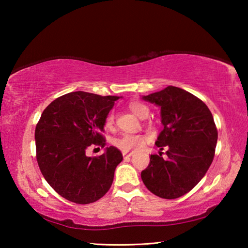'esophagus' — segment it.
<instances>
[{"mask_svg":"<svg viewBox=\"0 0 248 248\" xmlns=\"http://www.w3.org/2000/svg\"><path fill=\"white\" fill-rule=\"evenodd\" d=\"M123 155H124V158H129V157L132 156L133 153L132 152H123Z\"/></svg>","mask_w":248,"mask_h":248,"instance_id":"34e87169","label":"esophagus"}]
</instances>
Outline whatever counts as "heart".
Here are the masks:
<instances>
[{"mask_svg": "<svg viewBox=\"0 0 248 248\" xmlns=\"http://www.w3.org/2000/svg\"><path fill=\"white\" fill-rule=\"evenodd\" d=\"M129 109L133 111L137 116L144 118L148 115L149 109L144 104H142L139 100H132L128 105ZM115 124V114L114 111H110L105 118V127L110 129ZM148 142V138L143 134H131L124 133L123 136L116 138L112 141V143L117 149L123 151V152H132V151L141 150Z\"/></svg>", "mask_w": 248, "mask_h": 248, "instance_id": "obj_1", "label": "heart"}]
</instances>
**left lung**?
Here are the masks:
<instances>
[{"label": "left lung", "instance_id": "obj_1", "mask_svg": "<svg viewBox=\"0 0 248 248\" xmlns=\"http://www.w3.org/2000/svg\"><path fill=\"white\" fill-rule=\"evenodd\" d=\"M161 107L162 123L156 146L167 149L150 156V164L141 171L145 187L164 199L179 198L189 192L207 173L213 161L217 129L200 98L175 86L144 96Z\"/></svg>", "mask_w": 248, "mask_h": 248}]
</instances>
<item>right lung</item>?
Returning a JSON list of instances; mask_svg holds the SVG:
<instances>
[{
  "instance_id": "obj_1",
  "label": "right lung",
  "mask_w": 248,
  "mask_h": 248,
  "mask_svg": "<svg viewBox=\"0 0 248 248\" xmlns=\"http://www.w3.org/2000/svg\"><path fill=\"white\" fill-rule=\"evenodd\" d=\"M119 96L72 92L50 103L35 130L36 158L41 174L56 192L74 203L97 201L110 188L123 154L109 146L86 156L92 145L104 148L105 118Z\"/></svg>"
}]
</instances>
